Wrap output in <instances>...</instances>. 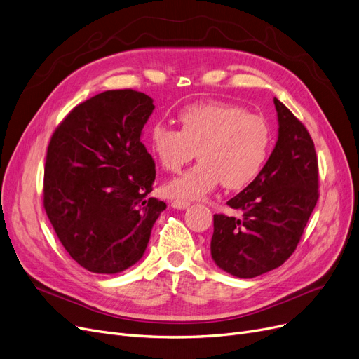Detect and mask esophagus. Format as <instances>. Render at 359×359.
<instances>
[{
	"label": "esophagus",
	"instance_id": "1",
	"mask_svg": "<svg viewBox=\"0 0 359 359\" xmlns=\"http://www.w3.org/2000/svg\"><path fill=\"white\" fill-rule=\"evenodd\" d=\"M191 204L188 201H173L171 202V207L176 208V210H186Z\"/></svg>",
	"mask_w": 359,
	"mask_h": 359
}]
</instances>
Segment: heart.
<instances>
[{
    "label": "heart",
    "instance_id": "1",
    "mask_svg": "<svg viewBox=\"0 0 359 359\" xmlns=\"http://www.w3.org/2000/svg\"><path fill=\"white\" fill-rule=\"evenodd\" d=\"M179 124L180 130L158 121L148 133V147L164 170L177 173L195 155L201 160L165 184L171 198L201 199L220 183L241 189L257 179L269 160L273 147L269 123L243 107L192 104L180 110Z\"/></svg>",
    "mask_w": 359,
    "mask_h": 359
}]
</instances>
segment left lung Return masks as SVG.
<instances>
[{"label":"left lung","mask_w":359,"mask_h":359,"mask_svg":"<svg viewBox=\"0 0 359 359\" xmlns=\"http://www.w3.org/2000/svg\"><path fill=\"white\" fill-rule=\"evenodd\" d=\"M276 147L254 182L227 205L241 217L214 215L211 257L239 278L271 271L293 254L318 199V163L304 124L274 98Z\"/></svg>","instance_id":"1"}]
</instances>
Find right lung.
Segmentation results:
<instances>
[{
	"mask_svg": "<svg viewBox=\"0 0 359 359\" xmlns=\"http://www.w3.org/2000/svg\"><path fill=\"white\" fill-rule=\"evenodd\" d=\"M154 100L105 90L74 107L46 152L43 208L70 257L116 274L142 258L165 202L148 198L155 163L141 142Z\"/></svg>",
	"mask_w": 359,
	"mask_h": 359,
	"instance_id": "right-lung-1",
	"label": "right lung"
}]
</instances>
